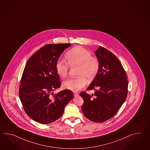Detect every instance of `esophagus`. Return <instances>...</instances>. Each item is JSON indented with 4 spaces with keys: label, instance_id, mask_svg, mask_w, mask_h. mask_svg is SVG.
Instances as JSON below:
<instances>
[{
    "label": "esophagus",
    "instance_id": "obj_1",
    "mask_svg": "<svg viewBox=\"0 0 150 150\" xmlns=\"http://www.w3.org/2000/svg\"><path fill=\"white\" fill-rule=\"evenodd\" d=\"M79 93H77V92H75L74 93V97H77L78 96H79Z\"/></svg>",
    "mask_w": 150,
    "mask_h": 150
}]
</instances>
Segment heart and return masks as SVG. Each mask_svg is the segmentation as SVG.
I'll return each instance as SVG.
<instances>
[{"label": "heart", "instance_id": "1", "mask_svg": "<svg viewBox=\"0 0 150 150\" xmlns=\"http://www.w3.org/2000/svg\"><path fill=\"white\" fill-rule=\"evenodd\" d=\"M67 62L60 59L57 61L55 65L56 71L59 76L64 78L68 73L69 66L77 67V76L75 79H70L63 83L64 88L76 92L84 88L87 80H91L99 72L100 63L95 57L91 56L88 50L82 47H76L67 52L65 55Z\"/></svg>", "mask_w": 150, "mask_h": 150}]
</instances>
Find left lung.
<instances>
[{"label": "left lung", "mask_w": 150, "mask_h": 150, "mask_svg": "<svg viewBox=\"0 0 150 150\" xmlns=\"http://www.w3.org/2000/svg\"><path fill=\"white\" fill-rule=\"evenodd\" d=\"M100 63L99 72L87 90L81 96L84 100L82 110L86 117L95 122H102L114 117L126 99L128 82L124 69L117 56L105 48L95 50Z\"/></svg>", "instance_id": "obj_1"}]
</instances>
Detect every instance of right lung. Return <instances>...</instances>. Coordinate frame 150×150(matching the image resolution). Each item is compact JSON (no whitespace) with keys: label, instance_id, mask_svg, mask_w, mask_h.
<instances>
[{"label":"right lung","instance_id":"obj_1","mask_svg":"<svg viewBox=\"0 0 150 150\" xmlns=\"http://www.w3.org/2000/svg\"><path fill=\"white\" fill-rule=\"evenodd\" d=\"M70 45L47 44L26 62L19 96L26 114L40 124H48L59 119L66 105L74 98L73 92L68 89L54 94V91L61 84L56 71V63Z\"/></svg>","mask_w":150,"mask_h":150}]
</instances>
